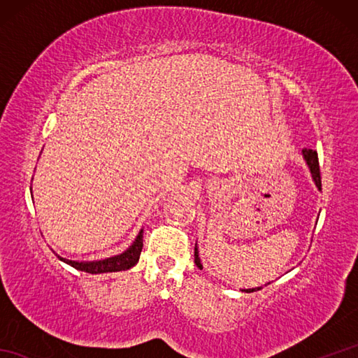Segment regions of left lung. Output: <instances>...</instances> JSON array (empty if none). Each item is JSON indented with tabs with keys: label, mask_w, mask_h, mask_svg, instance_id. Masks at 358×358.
Returning <instances> with one entry per match:
<instances>
[{
	"label": "left lung",
	"mask_w": 358,
	"mask_h": 358,
	"mask_svg": "<svg viewBox=\"0 0 358 358\" xmlns=\"http://www.w3.org/2000/svg\"><path fill=\"white\" fill-rule=\"evenodd\" d=\"M303 157H305V159H306V163H308V166H309L310 173H313V178H314V181H315L317 187L320 189V191H322L320 164H318V155H317V152H315V150H313V149H303ZM194 257H195V264L199 266V268L201 269L203 266H201V263H200V258H199V250H196V246H195V252H194ZM257 289H262V287H255V289H252V291H257ZM252 291H249V292H252Z\"/></svg>",
	"instance_id": "1"
}]
</instances>
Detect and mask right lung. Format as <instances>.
Here are the masks:
<instances>
[{
    "label": "right lung",
    "instance_id": "obj_1",
    "mask_svg": "<svg viewBox=\"0 0 358 358\" xmlns=\"http://www.w3.org/2000/svg\"><path fill=\"white\" fill-rule=\"evenodd\" d=\"M143 249V231L138 234L135 243L132 245L131 249H127L124 254H121L118 257H112L108 258V260H101V262H72V260H66V258L59 257V260H63L64 263L71 264L72 268L78 269V271H85L87 273H103V272H118V271H126L131 269L132 266H135L140 260V254Z\"/></svg>",
    "mask_w": 358,
    "mask_h": 358
}]
</instances>
